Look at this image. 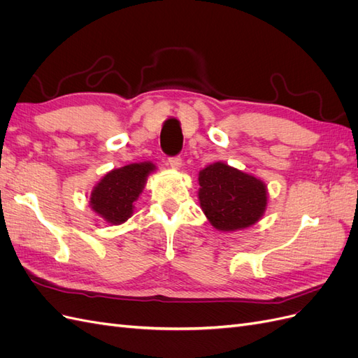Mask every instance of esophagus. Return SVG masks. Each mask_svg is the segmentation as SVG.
<instances>
[{
	"mask_svg": "<svg viewBox=\"0 0 358 358\" xmlns=\"http://www.w3.org/2000/svg\"><path fill=\"white\" fill-rule=\"evenodd\" d=\"M169 164H170L171 169L178 170L182 166V158L180 157H171V158H169Z\"/></svg>",
	"mask_w": 358,
	"mask_h": 358,
	"instance_id": "34e87169",
	"label": "esophagus"
}]
</instances>
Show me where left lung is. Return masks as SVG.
<instances>
[{"mask_svg": "<svg viewBox=\"0 0 358 358\" xmlns=\"http://www.w3.org/2000/svg\"><path fill=\"white\" fill-rule=\"evenodd\" d=\"M200 206L216 230L254 225L267 206L266 183L248 173L215 162L199 173Z\"/></svg>", "mask_w": 358, "mask_h": 358, "instance_id": "1", "label": "left lung"}]
</instances>
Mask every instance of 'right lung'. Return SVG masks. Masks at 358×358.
Returning a JSON list of instances; mask_svg holds the SVG:
<instances>
[{
  "instance_id": "1",
  "label": "right lung",
  "mask_w": 358,
  "mask_h": 358,
  "mask_svg": "<svg viewBox=\"0 0 358 358\" xmlns=\"http://www.w3.org/2000/svg\"><path fill=\"white\" fill-rule=\"evenodd\" d=\"M152 170V162H138L109 171L91 192V208L113 225L125 222L133 215V203L142 194Z\"/></svg>"
}]
</instances>
